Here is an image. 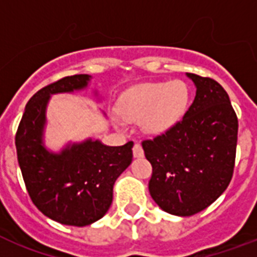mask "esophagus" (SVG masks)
Segmentation results:
<instances>
[{
  "instance_id": "esophagus-1",
  "label": "esophagus",
  "mask_w": 257,
  "mask_h": 257,
  "mask_svg": "<svg viewBox=\"0 0 257 257\" xmlns=\"http://www.w3.org/2000/svg\"><path fill=\"white\" fill-rule=\"evenodd\" d=\"M133 156L137 157V159L144 157V149H143V147H141L139 143H137V144H135V147H133Z\"/></svg>"
}]
</instances>
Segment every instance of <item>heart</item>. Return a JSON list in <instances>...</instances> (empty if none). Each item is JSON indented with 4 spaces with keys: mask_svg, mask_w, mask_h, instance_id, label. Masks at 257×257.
Here are the masks:
<instances>
[{
    "mask_svg": "<svg viewBox=\"0 0 257 257\" xmlns=\"http://www.w3.org/2000/svg\"><path fill=\"white\" fill-rule=\"evenodd\" d=\"M188 98L187 84L180 80L147 82L125 92L118 100L117 110L126 121L141 120L145 132L160 135L181 118ZM116 121L120 124V120Z\"/></svg>",
    "mask_w": 257,
    "mask_h": 257,
    "instance_id": "obj_1",
    "label": "heart"
}]
</instances>
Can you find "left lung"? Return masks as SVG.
Instances as JSON below:
<instances>
[{"instance_id":"obj_1","label":"left lung","mask_w":257,"mask_h":257,"mask_svg":"<svg viewBox=\"0 0 257 257\" xmlns=\"http://www.w3.org/2000/svg\"><path fill=\"white\" fill-rule=\"evenodd\" d=\"M196 97L167 132L144 140L152 164L149 192L163 211L192 216L209 207L233 175L239 121L228 93L213 78L187 73Z\"/></svg>"}]
</instances>
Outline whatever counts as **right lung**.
<instances>
[{
	"instance_id": "right-lung-1",
	"label": "right lung",
	"mask_w": 257,
	"mask_h": 257,
	"mask_svg": "<svg viewBox=\"0 0 257 257\" xmlns=\"http://www.w3.org/2000/svg\"><path fill=\"white\" fill-rule=\"evenodd\" d=\"M89 80L88 74H74L40 89L28 101L16 133L18 164L33 204L49 219L74 227L89 225L108 212L114 181L133 157V141L106 147L86 140L60 153L42 144L50 94L84 89Z\"/></svg>"
}]
</instances>
